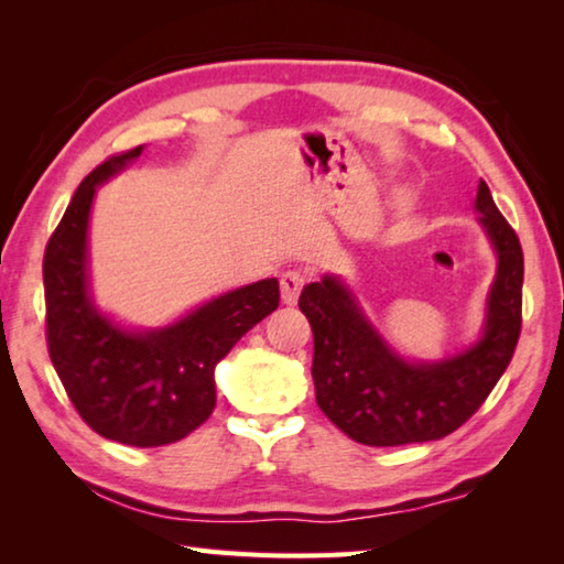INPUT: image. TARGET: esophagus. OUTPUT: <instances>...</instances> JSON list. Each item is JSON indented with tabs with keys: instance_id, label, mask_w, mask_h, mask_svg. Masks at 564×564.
<instances>
[{
	"instance_id": "1",
	"label": "esophagus",
	"mask_w": 564,
	"mask_h": 564,
	"mask_svg": "<svg viewBox=\"0 0 564 564\" xmlns=\"http://www.w3.org/2000/svg\"><path fill=\"white\" fill-rule=\"evenodd\" d=\"M305 285V275L301 271H285L281 275V301L285 305H293L299 301V293L303 291Z\"/></svg>"
}]
</instances>
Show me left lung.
I'll return each instance as SVG.
<instances>
[{"label": "left lung", "instance_id": "8db88e82", "mask_svg": "<svg viewBox=\"0 0 564 564\" xmlns=\"http://www.w3.org/2000/svg\"><path fill=\"white\" fill-rule=\"evenodd\" d=\"M475 208L498 251L482 338L441 362H408L386 346L333 275L308 283L299 308L313 330L316 403L356 443L393 447L457 431L508 370L522 328V246L485 181Z\"/></svg>", "mask_w": 564, "mask_h": 564}]
</instances>
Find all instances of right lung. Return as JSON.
<instances>
[{
    "instance_id": "right-lung-1",
    "label": "right lung",
    "mask_w": 564,
    "mask_h": 564,
    "mask_svg": "<svg viewBox=\"0 0 564 564\" xmlns=\"http://www.w3.org/2000/svg\"><path fill=\"white\" fill-rule=\"evenodd\" d=\"M144 147L109 156L82 181L44 251L46 348L76 413L94 433L131 447L176 443L216 408L214 368L279 308L265 279L204 303L174 326L129 333L89 299L87 226L94 191Z\"/></svg>"
}]
</instances>
